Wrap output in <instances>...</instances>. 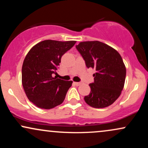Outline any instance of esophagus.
<instances>
[{
  "mask_svg": "<svg viewBox=\"0 0 148 148\" xmlns=\"http://www.w3.org/2000/svg\"><path fill=\"white\" fill-rule=\"evenodd\" d=\"M74 84L76 85V86H80V85L81 84V83L80 82H74Z\"/></svg>",
  "mask_w": 148,
  "mask_h": 148,
  "instance_id": "34e87169",
  "label": "esophagus"
}]
</instances>
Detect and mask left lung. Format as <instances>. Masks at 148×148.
Wrapping results in <instances>:
<instances>
[{"label": "left lung", "mask_w": 148, "mask_h": 148, "mask_svg": "<svg viewBox=\"0 0 148 148\" xmlns=\"http://www.w3.org/2000/svg\"><path fill=\"white\" fill-rule=\"evenodd\" d=\"M76 48L84 58L86 67L96 69L91 91L84 100L93 108L111 105L120 97L126 77V67L115 49L99 41L81 42Z\"/></svg>", "instance_id": "1"}]
</instances>
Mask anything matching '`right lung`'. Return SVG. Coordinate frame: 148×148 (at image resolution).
Instances as JSON below:
<instances>
[{
  "label": "right lung",
  "mask_w": 148,
  "mask_h": 148,
  "mask_svg": "<svg viewBox=\"0 0 148 148\" xmlns=\"http://www.w3.org/2000/svg\"><path fill=\"white\" fill-rule=\"evenodd\" d=\"M76 41L44 40L31 48L22 66V86L27 97L40 108L51 109L63 102L72 81L53 77L61 57Z\"/></svg>",
  "instance_id": "add662e5"
}]
</instances>
